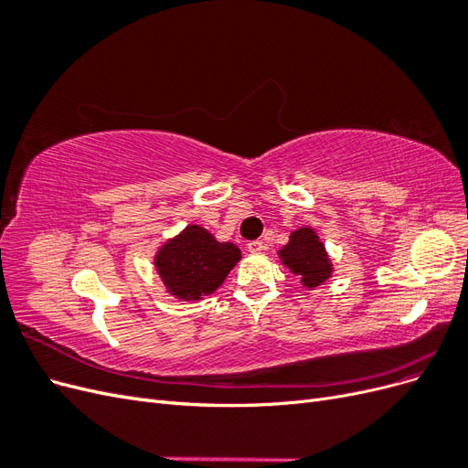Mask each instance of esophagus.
Wrapping results in <instances>:
<instances>
[{"label": "esophagus", "mask_w": 468, "mask_h": 468, "mask_svg": "<svg viewBox=\"0 0 468 468\" xmlns=\"http://www.w3.org/2000/svg\"><path fill=\"white\" fill-rule=\"evenodd\" d=\"M267 250V244L261 242V239H253V242H248V251L250 253H261Z\"/></svg>", "instance_id": "1"}]
</instances>
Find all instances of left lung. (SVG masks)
<instances>
[{"label":"left lung","instance_id":"1","mask_svg":"<svg viewBox=\"0 0 468 468\" xmlns=\"http://www.w3.org/2000/svg\"><path fill=\"white\" fill-rule=\"evenodd\" d=\"M282 265L301 277L306 289H314L332 277V260L322 244L320 236L310 226H301L289 236L287 246L279 250Z\"/></svg>","mask_w":468,"mask_h":468}]
</instances>
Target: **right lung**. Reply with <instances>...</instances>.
Returning a JSON list of instances; mask_svg holds the SVG:
<instances>
[{"mask_svg":"<svg viewBox=\"0 0 468 468\" xmlns=\"http://www.w3.org/2000/svg\"><path fill=\"white\" fill-rule=\"evenodd\" d=\"M239 258L238 246L218 242L203 226L189 224L155 251L154 265L169 294L201 301L222 285Z\"/></svg>","mask_w":468,"mask_h":468,"instance_id":"add662e5","label":"right lung"}]
</instances>
